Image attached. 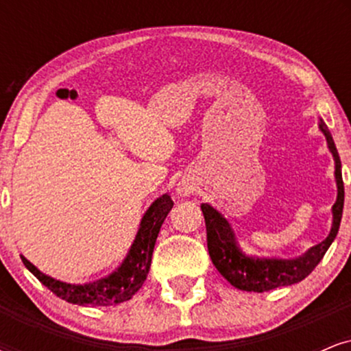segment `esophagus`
Instances as JSON below:
<instances>
[{
  "label": "esophagus",
  "instance_id": "esophagus-1",
  "mask_svg": "<svg viewBox=\"0 0 351 351\" xmlns=\"http://www.w3.org/2000/svg\"><path fill=\"white\" fill-rule=\"evenodd\" d=\"M176 191H178L181 196H188L193 193V186H189L186 183H180L178 188H176Z\"/></svg>",
  "mask_w": 351,
  "mask_h": 351
}]
</instances>
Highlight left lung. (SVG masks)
Wrapping results in <instances>:
<instances>
[{
	"label": "left lung",
	"instance_id": "left-lung-1",
	"mask_svg": "<svg viewBox=\"0 0 351 351\" xmlns=\"http://www.w3.org/2000/svg\"><path fill=\"white\" fill-rule=\"evenodd\" d=\"M318 128L327 138L328 150L332 152L333 160H335V181H337V201L333 204V223L327 239L322 241L320 244L310 247L307 252L302 254L293 259H276V257H252L241 251L237 245L234 231L228 219L216 211L209 204H201V211L204 215V223H206V239L208 251L215 267L219 271L221 276L226 279L229 284L234 285L239 291L247 292H267L277 287H285V285L297 284L304 280L317 264L320 263L322 257L328 251L330 244L337 237L338 228H340L341 213H343L345 201V188L343 180H341V162L338 156L335 142H333L332 134L324 120L320 119Z\"/></svg>",
	"mask_w": 351,
	"mask_h": 351
}]
</instances>
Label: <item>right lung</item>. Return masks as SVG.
<instances>
[{
  "mask_svg": "<svg viewBox=\"0 0 351 351\" xmlns=\"http://www.w3.org/2000/svg\"><path fill=\"white\" fill-rule=\"evenodd\" d=\"M171 208L173 201L168 195L153 201L152 206L142 217L138 232L123 263L110 276L99 280L88 282V284H67V282L56 280L43 274L24 256H21V261L27 271L34 274L43 285H46L52 293L69 304L87 305V307H107V305L122 304L125 300H130L147 279L156 237Z\"/></svg>",
  "mask_w": 351,
  "mask_h": 351,
  "instance_id": "add662e5",
  "label": "right lung"
}]
</instances>
